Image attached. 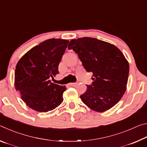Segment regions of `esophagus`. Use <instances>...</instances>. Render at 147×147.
<instances>
[{
	"instance_id": "obj_1",
	"label": "esophagus",
	"mask_w": 147,
	"mask_h": 147,
	"mask_svg": "<svg viewBox=\"0 0 147 147\" xmlns=\"http://www.w3.org/2000/svg\"><path fill=\"white\" fill-rule=\"evenodd\" d=\"M76 84V83H73V82H72V83H70V84H69V85L71 86H75Z\"/></svg>"
}]
</instances>
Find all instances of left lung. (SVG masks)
<instances>
[{
    "mask_svg": "<svg viewBox=\"0 0 147 147\" xmlns=\"http://www.w3.org/2000/svg\"><path fill=\"white\" fill-rule=\"evenodd\" d=\"M68 49L78 54L87 72H92L93 82L81 94L83 102L93 110L103 112L123 97L127 85L129 64L114 45L93 38L72 39Z\"/></svg>",
    "mask_w": 147,
    "mask_h": 147,
    "instance_id": "8db88e82",
    "label": "left lung"
}]
</instances>
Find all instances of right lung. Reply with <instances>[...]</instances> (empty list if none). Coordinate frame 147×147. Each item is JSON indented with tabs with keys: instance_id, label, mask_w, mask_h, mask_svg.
Segmentation results:
<instances>
[{
	"instance_id": "right-lung-1",
	"label": "right lung",
	"mask_w": 147,
	"mask_h": 147,
	"mask_svg": "<svg viewBox=\"0 0 147 147\" xmlns=\"http://www.w3.org/2000/svg\"><path fill=\"white\" fill-rule=\"evenodd\" d=\"M68 40L49 39L33 47L19 59L15 71V88L29 108L47 112L60 105L66 87L51 82Z\"/></svg>"
}]
</instances>
